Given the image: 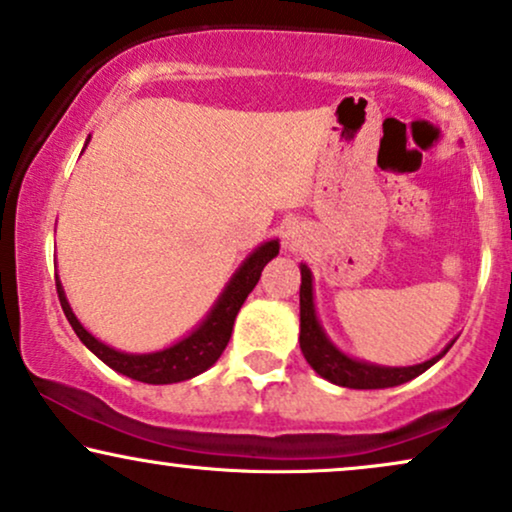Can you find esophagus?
Returning a JSON list of instances; mask_svg holds the SVG:
<instances>
[{
  "instance_id": "obj_1",
  "label": "esophagus",
  "mask_w": 512,
  "mask_h": 512,
  "mask_svg": "<svg viewBox=\"0 0 512 512\" xmlns=\"http://www.w3.org/2000/svg\"><path fill=\"white\" fill-rule=\"evenodd\" d=\"M283 240H286V248H288V250H295V248H298L300 240H303V238H300V231L295 229V226H288L286 236H283Z\"/></svg>"
}]
</instances>
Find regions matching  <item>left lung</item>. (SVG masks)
<instances>
[{"label": "left lung", "instance_id": "obj_1", "mask_svg": "<svg viewBox=\"0 0 512 512\" xmlns=\"http://www.w3.org/2000/svg\"><path fill=\"white\" fill-rule=\"evenodd\" d=\"M300 281H303L300 283V350H303L307 365L315 369L319 377L331 381V384L346 386V389H391V386H400L405 381L420 377L422 372H427L455 343L451 341L439 355L410 367H384L357 360V357L343 353L326 336L322 324H319L315 286H312V272L307 264H300Z\"/></svg>", "mask_w": 512, "mask_h": 512}]
</instances>
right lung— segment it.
Masks as SVG:
<instances>
[{
  "mask_svg": "<svg viewBox=\"0 0 512 512\" xmlns=\"http://www.w3.org/2000/svg\"><path fill=\"white\" fill-rule=\"evenodd\" d=\"M90 143V138L85 140V145ZM279 255V238L267 240L260 248H255L245 257V262L236 269V274L231 276V281L226 283V288L221 291L217 303L212 305V310L207 312V317L190 331L188 336H183L181 341L171 343L169 348L155 350V353H123L107 343H102L100 338H95L78 322V317L73 315L69 300H66L64 286H61L57 276V293L61 310H64L66 319L76 331V336L83 341V346L95 353L107 367H112L114 372L123 374V377H131L135 381H143V384H176V381L193 379L197 374L207 372L214 362L219 360L224 348L229 346V338L233 331V322H236L238 310L243 307L245 298H248L252 288L260 281L262 269L267 267V262H272Z\"/></svg>",
  "mask_w": 512,
  "mask_h": 512,
  "instance_id": "right-lung-1",
  "label": "right lung"
}]
</instances>
